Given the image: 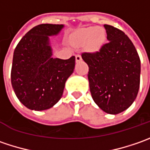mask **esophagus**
<instances>
[{
    "instance_id": "1",
    "label": "esophagus",
    "mask_w": 150,
    "mask_h": 150,
    "mask_svg": "<svg viewBox=\"0 0 150 150\" xmlns=\"http://www.w3.org/2000/svg\"><path fill=\"white\" fill-rule=\"evenodd\" d=\"M82 61V57L80 55H76V62H80Z\"/></svg>"
}]
</instances>
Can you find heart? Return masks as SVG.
Segmentation results:
<instances>
[{"label": "heart", "mask_w": 150, "mask_h": 150, "mask_svg": "<svg viewBox=\"0 0 150 150\" xmlns=\"http://www.w3.org/2000/svg\"><path fill=\"white\" fill-rule=\"evenodd\" d=\"M105 32L101 27L83 28L75 32L72 36L73 42L79 46L87 45L90 51H98L105 41Z\"/></svg>", "instance_id": "1"}]
</instances>
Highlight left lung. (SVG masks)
Here are the masks:
<instances>
[{
  "instance_id": "8db88e82",
  "label": "left lung",
  "mask_w": 150,
  "mask_h": 150,
  "mask_svg": "<svg viewBox=\"0 0 150 150\" xmlns=\"http://www.w3.org/2000/svg\"><path fill=\"white\" fill-rule=\"evenodd\" d=\"M108 42L94 53H83L88 64L91 95L103 112L118 114L135 100L140 83V59L135 47L119 29L103 25Z\"/></svg>"
}]
</instances>
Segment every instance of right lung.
<instances>
[{"instance_id": "obj_1", "label": "right lung", "mask_w": 150, "mask_h": 150, "mask_svg": "<svg viewBox=\"0 0 150 150\" xmlns=\"http://www.w3.org/2000/svg\"><path fill=\"white\" fill-rule=\"evenodd\" d=\"M62 24H41L21 38L13 54L11 85L21 103L35 111L49 109L60 100L67 78L75 67V57H52L50 37L58 36Z\"/></svg>"}]
</instances>
